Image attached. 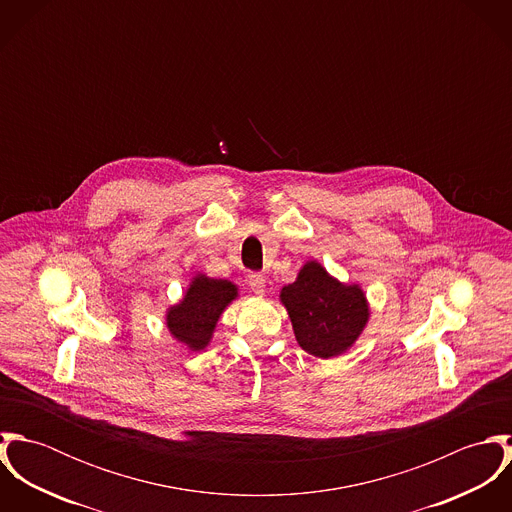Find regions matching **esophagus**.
<instances>
[{"label": "esophagus", "instance_id": "obj_1", "mask_svg": "<svg viewBox=\"0 0 512 512\" xmlns=\"http://www.w3.org/2000/svg\"><path fill=\"white\" fill-rule=\"evenodd\" d=\"M246 280H248V286L252 288V292L264 293V288H266V276H264V274H260V272H250V274L246 276Z\"/></svg>", "mask_w": 512, "mask_h": 512}]
</instances>
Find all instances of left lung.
Listing matches in <instances>:
<instances>
[{
  "label": "left lung",
  "mask_w": 512,
  "mask_h": 512,
  "mask_svg": "<svg viewBox=\"0 0 512 512\" xmlns=\"http://www.w3.org/2000/svg\"><path fill=\"white\" fill-rule=\"evenodd\" d=\"M280 297L288 307L297 343L321 359L347 351L368 319L365 293L359 286L333 280L317 262H307Z\"/></svg>",
  "instance_id": "8db88e82"
}]
</instances>
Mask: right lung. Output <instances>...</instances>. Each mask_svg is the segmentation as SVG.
Masks as SVG:
<instances>
[{"mask_svg": "<svg viewBox=\"0 0 512 512\" xmlns=\"http://www.w3.org/2000/svg\"><path fill=\"white\" fill-rule=\"evenodd\" d=\"M236 297V286L226 280L197 276L183 301L169 309V331L193 351L209 345L222 309Z\"/></svg>", "mask_w": 512, "mask_h": 512, "instance_id": "obj_1", "label": "right lung"}]
</instances>
